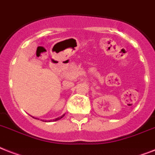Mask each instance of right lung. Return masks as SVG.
I'll use <instances>...</instances> for the list:
<instances>
[{
  "instance_id": "obj_1",
  "label": "right lung",
  "mask_w": 155,
  "mask_h": 155,
  "mask_svg": "<svg viewBox=\"0 0 155 155\" xmlns=\"http://www.w3.org/2000/svg\"><path fill=\"white\" fill-rule=\"evenodd\" d=\"M63 117H64V115H62V116H61V117H59V118H57V119H55V120H54V121H57V120H59V119H62Z\"/></svg>"
}]
</instances>
